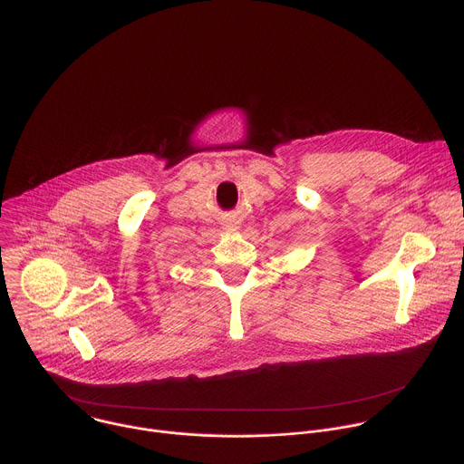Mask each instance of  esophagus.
Wrapping results in <instances>:
<instances>
[{
    "instance_id": "obj_1",
    "label": "esophagus",
    "mask_w": 464,
    "mask_h": 464,
    "mask_svg": "<svg viewBox=\"0 0 464 464\" xmlns=\"http://www.w3.org/2000/svg\"><path fill=\"white\" fill-rule=\"evenodd\" d=\"M240 227V224L235 220V218H227L226 222H224V229H227V231H237Z\"/></svg>"
}]
</instances>
